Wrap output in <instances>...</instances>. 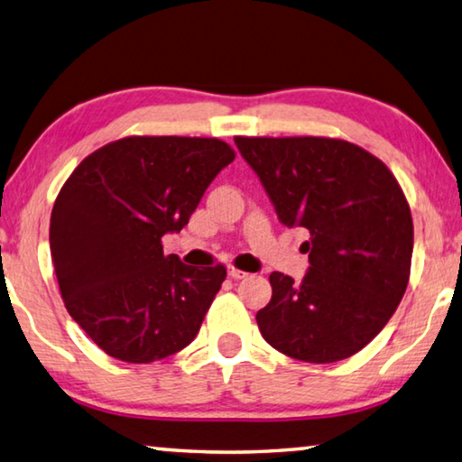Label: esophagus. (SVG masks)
Segmentation results:
<instances>
[{
	"mask_svg": "<svg viewBox=\"0 0 462 462\" xmlns=\"http://www.w3.org/2000/svg\"><path fill=\"white\" fill-rule=\"evenodd\" d=\"M228 277H232V279H246L248 277V273H245V271H240V269H234V267H228Z\"/></svg>",
	"mask_w": 462,
	"mask_h": 462,
	"instance_id": "obj_1",
	"label": "esophagus"
}]
</instances>
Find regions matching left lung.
<instances>
[{
    "label": "left lung",
    "instance_id": "obj_1",
    "mask_svg": "<svg viewBox=\"0 0 462 462\" xmlns=\"http://www.w3.org/2000/svg\"><path fill=\"white\" fill-rule=\"evenodd\" d=\"M281 224L306 228L301 283L271 273L256 324L273 348L303 363L356 355L400 306L410 279L413 224L400 183L346 140L234 138Z\"/></svg>",
    "mask_w": 462,
    "mask_h": 462
}]
</instances>
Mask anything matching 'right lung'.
Masks as SVG:
<instances>
[{"label":"right lung","mask_w":462,"mask_h":462,"mask_svg":"<svg viewBox=\"0 0 462 462\" xmlns=\"http://www.w3.org/2000/svg\"><path fill=\"white\" fill-rule=\"evenodd\" d=\"M232 161L217 138L130 136L83 159L62 185L54 273L67 311L109 356L161 361L198 336L226 267L183 264L161 238L181 232Z\"/></svg>","instance_id":"obj_1"}]
</instances>
